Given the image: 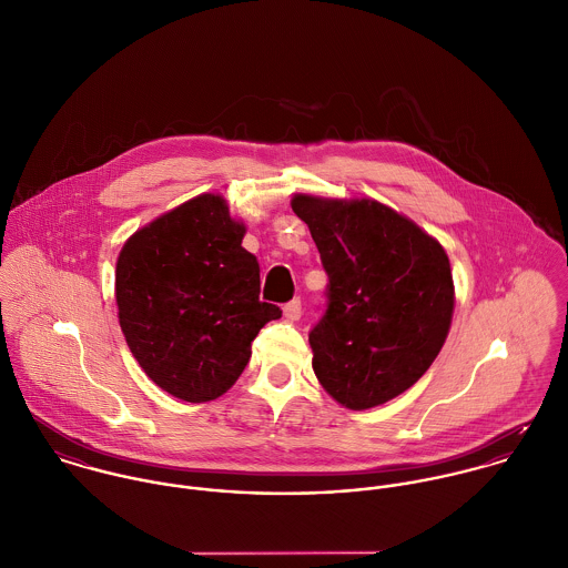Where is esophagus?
Masks as SVG:
<instances>
[{
	"label": "esophagus",
	"mask_w": 568,
	"mask_h": 568,
	"mask_svg": "<svg viewBox=\"0 0 568 568\" xmlns=\"http://www.w3.org/2000/svg\"><path fill=\"white\" fill-rule=\"evenodd\" d=\"M283 314H285L287 321H298L301 314H303V303H301V298L290 301V303L283 307Z\"/></svg>",
	"instance_id": "1"
}]
</instances>
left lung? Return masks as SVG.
<instances>
[{
	"mask_svg": "<svg viewBox=\"0 0 568 568\" xmlns=\"http://www.w3.org/2000/svg\"><path fill=\"white\" fill-rule=\"evenodd\" d=\"M329 276L310 332L314 373L342 406L364 410L408 390L453 323L450 261L437 239L375 200L294 195Z\"/></svg>",
	"mask_w": 568,
	"mask_h": 568,
	"instance_id": "obj_1",
	"label": "left lung"
}]
</instances>
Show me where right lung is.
I'll return each mask as SVG.
<instances>
[{
  "instance_id": "1",
  "label": "right lung",
  "mask_w": 568,
  "mask_h": 568,
  "mask_svg": "<svg viewBox=\"0 0 568 568\" xmlns=\"http://www.w3.org/2000/svg\"><path fill=\"white\" fill-rule=\"evenodd\" d=\"M222 195H200L140 227L115 263L118 321L142 371L169 395L211 402L243 373L281 310L258 298L256 256Z\"/></svg>"
}]
</instances>
